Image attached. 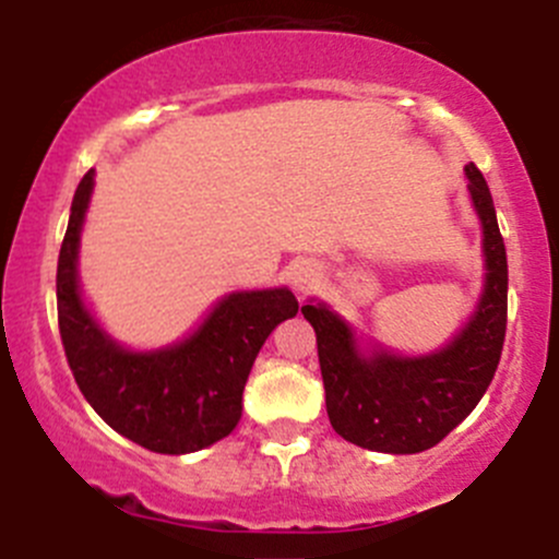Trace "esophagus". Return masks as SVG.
Here are the masks:
<instances>
[{
    "mask_svg": "<svg viewBox=\"0 0 559 559\" xmlns=\"http://www.w3.org/2000/svg\"><path fill=\"white\" fill-rule=\"evenodd\" d=\"M292 286H295L297 292H308V286H311V273H308L306 267H297L295 273H292Z\"/></svg>",
    "mask_w": 559,
    "mask_h": 559,
    "instance_id": "1",
    "label": "esophagus"
}]
</instances>
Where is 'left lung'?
<instances>
[{
  "mask_svg": "<svg viewBox=\"0 0 559 559\" xmlns=\"http://www.w3.org/2000/svg\"><path fill=\"white\" fill-rule=\"evenodd\" d=\"M467 189L481 216L487 284L471 324L430 357H392L357 352L352 326L326 306H302L313 324L326 416L348 443L386 454H416L441 443L487 392L506 341L509 264L492 194L476 165H467Z\"/></svg>",
  "mask_w": 559,
  "mask_h": 559,
  "instance_id": "1",
  "label": "left lung"
}]
</instances>
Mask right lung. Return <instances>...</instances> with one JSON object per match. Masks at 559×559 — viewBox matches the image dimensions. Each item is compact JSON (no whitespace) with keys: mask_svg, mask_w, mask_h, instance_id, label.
Wrapping results in <instances>:
<instances>
[{"mask_svg":"<svg viewBox=\"0 0 559 559\" xmlns=\"http://www.w3.org/2000/svg\"><path fill=\"white\" fill-rule=\"evenodd\" d=\"M83 175L56 270V308L67 362L92 408L123 438L159 454H189L222 441L243 411V389L259 348L297 313L289 289L235 292L205 324L173 348L132 354L88 316L78 292V240L92 197Z\"/></svg>","mask_w":559,"mask_h":559,"instance_id":"obj_1","label":"right lung"}]
</instances>
